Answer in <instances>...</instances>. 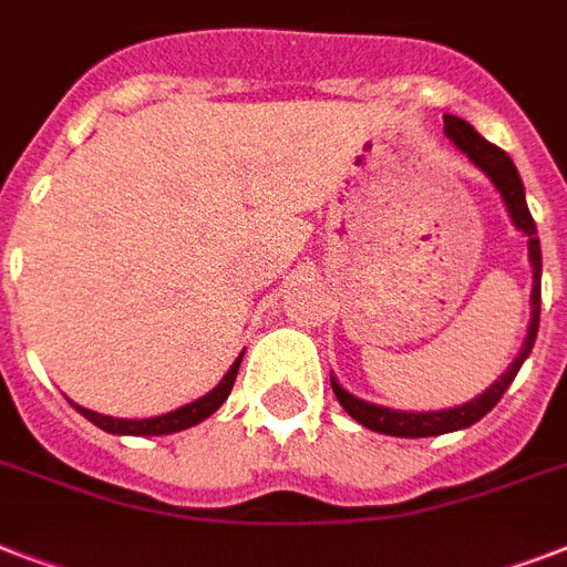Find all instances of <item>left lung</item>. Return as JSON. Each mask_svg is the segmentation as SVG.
<instances>
[{
    "mask_svg": "<svg viewBox=\"0 0 567 567\" xmlns=\"http://www.w3.org/2000/svg\"><path fill=\"white\" fill-rule=\"evenodd\" d=\"M444 135H447L450 141H453V144H456L458 150H462V153L492 179V185L497 188V194H501L503 205H506V212H509L512 223H515V229L527 235L529 267H533V293H529V309L533 311H529V327L527 338H524V347H520V353L515 355V362L506 368V373H503L501 379H494L483 394L474 396V400H467V403L462 405H453V409H439V412H403V409H388V405L359 400V396L350 394L336 377H329L338 403L344 405V412L350 414L353 421H359L362 426H368V430L373 432H382V435H394V439H430V435L467 430V426H474L476 421H483L485 414L501 403V396L506 394V388L512 385V379L518 377L520 364L527 362V355L533 353V344H536L538 336V315H542V244H538L536 220H533V214H529L527 208V194H524V182H520L518 176V167L512 164V158L503 153L501 146L488 144V141L462 117L444 114Z\"/></svg>",
    "mask_w": 567,
    "mask_h": 567,
    "instance_id": "left-lung-1",
    "label": "left lung"
}]
</instances>
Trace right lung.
Listing matches in <instances>:
<instances>
[{
  "label": "right lung",
  "instance_id": "right-lung-1",
  "mask_svg": "<svg viewBox=\"0 0 567 567\" xmlns=\"http://www.w3.org/2000/svg\"><path fill=\"white\" fill-rule=\"evenodd\" d=\"M240 359L244 353L235 359L226 377L217 382V385L208 391V394L196 396L190 403L179 405V409H173L167 414H155V417H111V414H100V412H91V409H84V405L73 403V409L79 414H84L93 426H100V430L111 432V435H171V432H182L188 430V426H196V423H203L205 417H212L223 403H226V396H229L231 385H235V377H238V368H240Z\"/></svg>",
  "mask_w": 567,
  "mask_h": 567
}]
</instances>
